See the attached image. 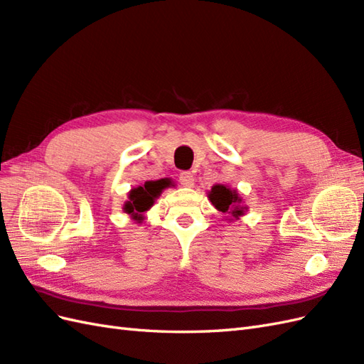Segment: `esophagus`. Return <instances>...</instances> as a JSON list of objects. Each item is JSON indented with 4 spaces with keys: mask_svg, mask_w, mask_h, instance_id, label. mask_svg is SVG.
I'll return each mask as SVG.
<instances>
[{
    "mask_svg": "<svg viewBox=\"0 0 364 364\" xmlns=\"http://www.w3.org/2000/svg\"><path fill=\"white\" fill-rule=\"evenodd\" d=\"M180 184L183 186V188H192L193 183H195V178H193V173L189 172V171H184L180 173Z\"/></svg>",
    "mask_w": 364,
    "mask_h": 364,
    "instance_id": "obj_1",
    "label": "esophagus"
}]
</instances>
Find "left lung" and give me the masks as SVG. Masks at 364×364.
Here are the masks:
<instances>
[{"mask_svg":"<svg viewBox=\"0 0 364 364\" xmlns=\"http://www.w3.org/2000/svg\"><path fill=\"white\" fill-rule=\"evenodd\" d=\"M209 200L223 213L232 215L235 220H240L247 212V205H242V198L236 191L224 184H215L209 192Z\"/></svg>","mask_w":364,"mask_h":364,"instance_id":"left-lung-1","label":"left lung"}]
</instances>
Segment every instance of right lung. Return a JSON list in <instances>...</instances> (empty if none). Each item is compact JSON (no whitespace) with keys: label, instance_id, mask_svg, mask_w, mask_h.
Segmentation results:
<instances>
[{"label":"right lung","instance_id":"add662e5","mask_svg":"<svg viewBox=\"0 0 364 364\" xmlns=\"http://www.w3.org/2000/svg\"><path fill=\"white\" fill-rule=\"evenodd\" d=\"M168 186H169V180L163 178L157 181H146L143 186L134 188L128 193V201L123 205L124 213L131 215L134 221L141 223L143 213L151 209L154 201L159 198L163 189L168 188Z\"/></svg>","mask_w":364,"mask_h":364}]
</instances>
